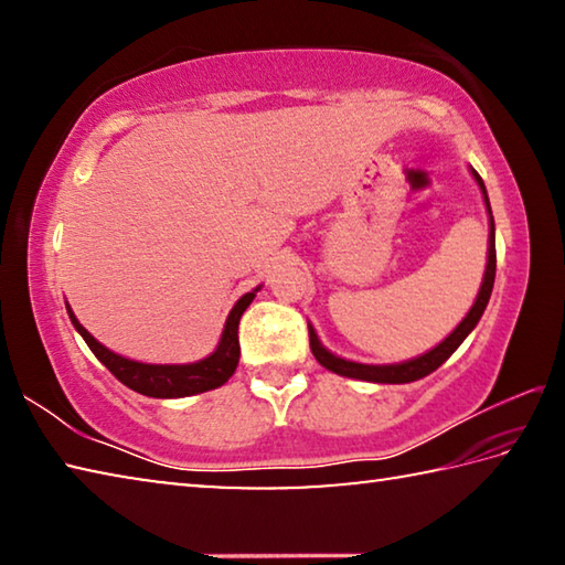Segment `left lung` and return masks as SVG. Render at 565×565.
<instances>
[{"label":"left lung","instance_id":"obj_1","mask_svg":"<svg viewBox=\"0 0 565 565\" xmlns=\"http://www.w3.org/2000/svg\"><path fill=\"white\" fill-rule=\"evenodd\" d=\"M473 177L478 181V186L483 191V199H486V209H489L491 214V204H489V196H486V186H483V179L478 177V171H473ZM493 279H495V226H493V216H491V236H489V264H486V276H483V284H481V291H478V299L471 306V311L466 313V319L458 323L456 331L448 337L446 341L438 343L436 349H431L424 356H418L414 361H404V363H394V366H366V363H353L347 359H339L333 356L331 351H327L319 343L317 333L309 327V343H311V353L317 356V361L321 366H327L329 371L339 376H349V379H361V381H374V384H408V381H418L436 371L441 363L451 356V353L461 347L463 339L468 333L473 331V327L478 323V319L483 317L486 311V303L491 299V291H493Z\"/></svg>","mask_w":565,"mask_h":565}]
</instances>
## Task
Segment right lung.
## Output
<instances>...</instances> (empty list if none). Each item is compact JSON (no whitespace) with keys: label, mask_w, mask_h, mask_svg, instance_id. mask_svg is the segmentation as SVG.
Instances as JSON below:
<instances>
[{"label":"right lung","mask_w":565,"mask_h":565,"mask_svg":"<svg viewBox=\"0 0 565 565\" xmlns=\"http://www.w3.org/2000/svg\"><path fill=\"white\" fill-rule=\"evenodd\" d=\"M254 296H256L254 291L244 294L242 299L236 301V306L226 319L218 349L212 353V356L196 363H184V366H154V363H139V361L124 359L119 353L102 347V343L94 339L79 321H76L72 309L66 311H70L74 329L82 333V339L87 341V347L92 349L94 356H97L124 386H129L131 391H137V394H145L151 398H181L191 394H204V391H212L232 379L238 363V353H242L238 351V319H242L246 306L254 301Z\"/></svg>","instance_id":"1"}]
</instances>
